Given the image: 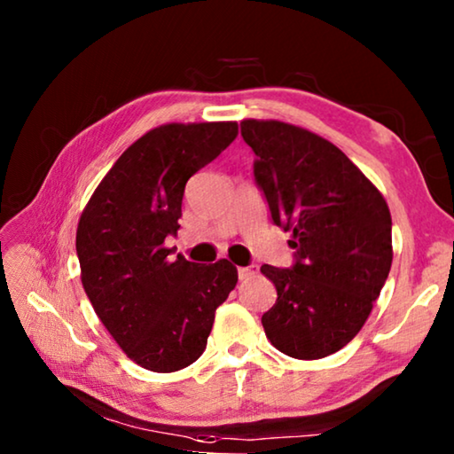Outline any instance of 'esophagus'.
<instances>
[{
	"label": "esophagus",
	"mask_w": 454,
	"mask_h": 454,
	"mask_svg": "<svg viewBox=\"0 0 454 454\" xmlns=\"http://www.w3.org/2000/svg\"><path fill=\"white\" fill-rule=\"evenodd\" d=\"M258 274V266L250 264V266H240L238 268V278L240 280H248V278H254Z\"/></svg>",
	"instance_id": "esophagus-1"
}]
</instances>
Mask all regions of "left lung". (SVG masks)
Here are the masks:
<instances>
[{
    "instance_id": "8db88e82",
    "label": "left lung",
    "mask_w": 454,
    "mask_h": 454,
    "mask_svg": "<svg viewBox=\"0 0 454 454\" xmlns=\"http://www.w3.org/2000/svg\"><path fill=\"white\" fill-rule=\"evenodd\" d=\"M256 153L254 178L276 226L292 234L294 264L260 268L276 286L262 326L301 360L334 355L364 326L393 264L387 200L347 153L278 120H242Z\"/></svg>"
}]
</instances>
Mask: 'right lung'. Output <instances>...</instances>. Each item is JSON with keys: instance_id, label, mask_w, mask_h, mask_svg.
Wrapping results in <instances>:
<instances>
[{"instance_id": "right-lung-1", "label": "right lung", "mask_w": 454, "mask_h": 454, "mask_svg": "<svg viewBox=\"0 0 454 454\" xmlns=\"http://www.w3.org/2000/svg\"><path fill=\"white\" fill-rule=\"evenodd\" d=\"M238 136L236 121L164 124L121 153L83 208L75 234L83 290L129 360L176 372L200 358L214 314L238 282L228 260L170 258L186 182Z\"/></svg>"}]
</instances>
